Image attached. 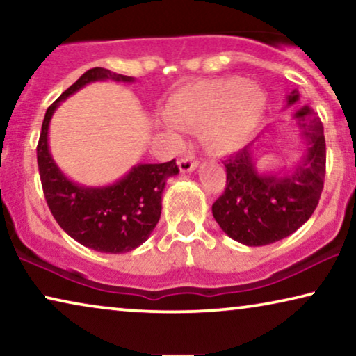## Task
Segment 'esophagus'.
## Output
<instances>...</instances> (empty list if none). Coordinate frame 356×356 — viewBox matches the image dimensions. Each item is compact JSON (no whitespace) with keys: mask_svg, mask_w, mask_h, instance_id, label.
<instances>
[{"mask_svg":"<svg viewBox=\"0 0 356 356\" xmlns=\"http://www.w3.org/2000/svg\"><path fill=\"white\" fill-rule=\"evenodd\" d=\"M197 165H199V162L196 159H193V157H186V159H181L178 162V167H179V172L181 173H189V172H193V170H196L197 168Z\"/></svg>","mask_w":356,"mask_h":356,"instance_id":"esophagus-1","label":"esophagus"}]
</instances>
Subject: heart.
Here are the masks:
<instances>
[{
  "instance_id": "1",
  "label": "heart",
  "mask_w": 356,
  "mask_h": 356,
  "mask_svg": "<svg viewBox=\"0 0 356 356\" xmlns=\"http://www.w3.org/2000/svg\"><path fill=\"white\" fill-rule=\"evenodd\" d=\"M259 86L236 76L184 84L168 97L163 116L179 129H201L211 154H228L248 143L266 111Z\"/></svg>"
}]
</instances>
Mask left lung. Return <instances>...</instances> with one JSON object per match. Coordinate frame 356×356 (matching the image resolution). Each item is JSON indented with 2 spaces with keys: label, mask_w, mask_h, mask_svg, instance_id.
Instances as JSON below:
<instances>
[{
  "label": "left lung",
  "mask_w": 356,
  "mask_h": 356,
  "mask_svg": "<svg viewBox=\"0 0 356 356\" xmlns=\"http://www.w3.org/2000/svg\"><path fill=\"white\" fill-rule=\"evenodd\" d=\"M298 100V90H291L286 106ZM293 120L306 150L291 170L261 173L256 140L223 162L227 186L213 202L212 213L222 230L241 245L266 246L284 240L308 222L318 206L325 175L324 128L308 105L296 110Z\"/></svg>",
  "instance_id": "8db88e82"
}]
</instances>
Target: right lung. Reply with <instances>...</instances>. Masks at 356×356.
I'll use <instances>...</instances> for the list:
<instances>
[{
	"instance_id": "right-lung-1",
	"label": "right lung",
	"mask_w": 356,
	"mask_h": 356,
	"mask_svg": "<svg viewBox=\"0 0 356 356\" xmlns=\"http://www.w3.org/2000/svg\"><path fill=\"white\" fill-rule=\"evenodd\" d=\"M97 81L134 82V77L105 67L86 71L48 106L37 145V162L43 194L58 225L82 246L121 254L147 241L162 213L165 184L170 177L178 175V167L175 160L138 163L123 178L106 186H84L61 172L48 144L51 116L63 100Z\"/></svg>"
}]
</instances>
